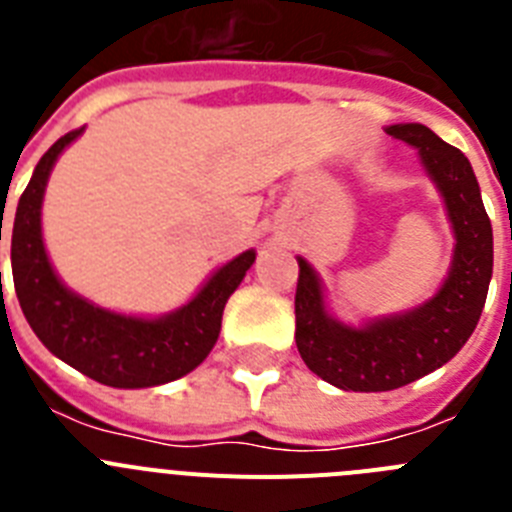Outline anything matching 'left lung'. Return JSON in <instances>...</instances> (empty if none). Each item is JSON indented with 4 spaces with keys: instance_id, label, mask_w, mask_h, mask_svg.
<instances>
[{
    "instance_id": "left-lung-1",
    "label": "left lung",
    "mask_w": 512,
    "mask_h": 512,
    "mask_svg": "<svg viewBox=\"0 0 512 512\" xmlns=\"http://www.w3.org/2000/svg\"><path fill=\"white\" fill-rule=\"evenodd\" d=\"M387 133L420 151L446 200L456 251L449 279L431 302L366 328L328 318L315 271L297 259V351L310 372L351 392L397 390L454 359L477 328L492 277V225L467 156L418 122L392 125Z\"/></svg>"
}]
</instances>
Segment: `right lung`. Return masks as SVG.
Returning <instances> with one entry per match:
<instances>
[{
	"label": "right lung",
	"instance_id": "add662e5",
	"mask_svg": "<svg viewBox=\"0 0 512 512\" xmlns=\"http://www.w3.org/2000/svg\"><path fill=\"white\" fill-rule=\"evenodd\" d=\"M79 133L81 128L71 130L43 153L17 205L15 225L9 228L17 300L43 346L94 382L122 390L174 382L200 366L212 351L225 302L246 277L256 253H241L215 271L189 305L158 320L125 318L71 295L45 256L40 205L58 153Z\"/></svg>",
	"mask_w": 512,
	"mask_h": 512
}]
</instances>
